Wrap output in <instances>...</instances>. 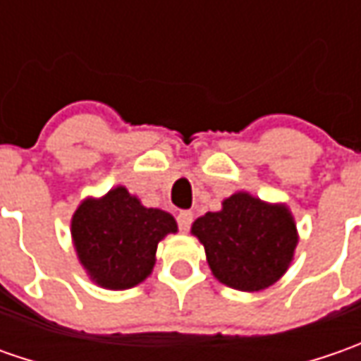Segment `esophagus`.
<instances>
[{
	"mask_svg": "<svg viewBox=\"0 0 361 361\" xmlns=\"http://www.w3.org/2000/svg\"><path fill=\"white\" fill-rule=\"evenodd\" d=\"M176 221H178V229L183 231V233H187L190 229V223H192V213L190 211H180L176 215Z\"/></svg>",
	"mask_w": 361,
	"mask_h": 361,
	"instance_id": "esophagus-1",
	"label": "esophagus"
}]
</instances>
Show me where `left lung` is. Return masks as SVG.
<instances>
[{
  "instance_id": "left-lung-1",
  "label": "left lung",
  "mask_w": 361,
  "mask_h": 361,
  "mask_svg": "<svg viewBox=\"0 0 361 361\" xmlns=\"http://www.w3.org/2000/svg\"><path fill=\"white\" fill-rule=\"evenodd\" d=\"M190 233L202 243L207 263L221 283L261 291L283 275L298 247V227L285 204L235 192L216 213H204Z\"/></svg>"
}]
</instances>
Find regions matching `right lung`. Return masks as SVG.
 Segmentation results:
<instances>
[{"mask_svg":"<svg viewBox=\"0 0 361 361\" xmlns=\"http://www.w3.org/2000/svg\"><path fill=\"white\" fill-rule=\"evenodd\" d=\"M176 221L160 209H146L126 187L80 202L72 216V241L90 279L106 289L142 283L157 263V247L176 233Z\"/></svg>","mask_w":361,"mask_h":361,"instance_id":"add662e5","label":"right lung"}]
</instances>
